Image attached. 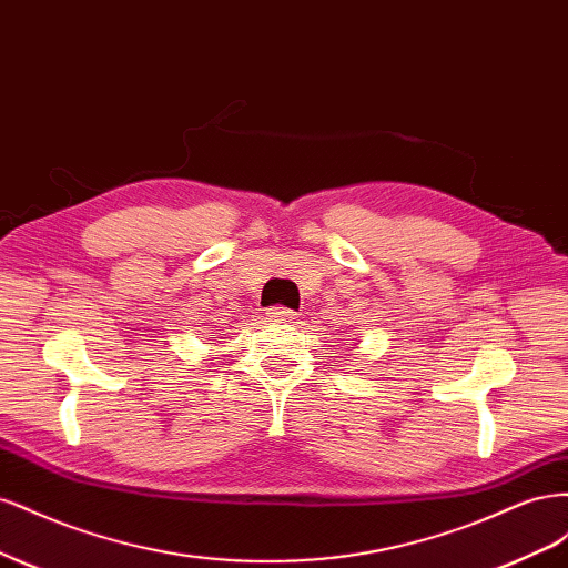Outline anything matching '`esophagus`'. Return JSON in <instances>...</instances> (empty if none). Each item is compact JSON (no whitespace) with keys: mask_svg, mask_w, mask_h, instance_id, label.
Returning <instances> with one entry per match:
<instances>
[{"mask_svg":"<svg viewBox=\"0 0 568 568\" xmlns=\"http://www.w3.org/2000/svg\"><path fill=\"white\" fill-rule=\"evenodd\" d=\"M267 317L274 320V322H291V320L296 317V313L288 311V307H270Z\"/></svg>","mask_w":568,"mask_h":568,"instance_id":"1","label":"esophagus"}]
</instances>
